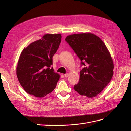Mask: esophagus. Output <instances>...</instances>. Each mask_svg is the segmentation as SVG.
Returning <instances> with one entry per match:
<instances>
[{
  "label": "esophagus",
  "mask_w": 131,
  "mask_h": 131,
  "mask_svg": "<svg viewBox=\"0 0 131 131\" xmlns=\"http://www.w3.org/2000/svg\"><path fill=\"white\" fill-rule=\"evenodd\" d=\"M68 76H69V74L68 73H66V74H64V77H66V78L68 77Z\"/></svg>",
  "instance_id": "obj_1"
}]
</instances>
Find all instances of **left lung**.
Listing matches in <instances>:
<instances>
[{
  "instance_id": "1",
  "label": "left lung",
  "mask_w": 131,
  "mask_h": 131,
  "mask_svg": "<svg viewBox=\"0 0 131 131\" xmlns=\"http://www.w3.org/2000/svg\"><path fill=\"white\" fill-rule=\"evenodd\" d=\"M66 41L84 66L74 90L81 96L96 97L108 85L114 73V63L108 48L100 38L91 33L69 35Z\"/></svg>"
}]
</instances>
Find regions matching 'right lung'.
Here are the masks:
<instances>
[{"label":"right lung","instance_id":"obj_1","mask_svg":"<svg viewBox=\"0 0 131 131\" xmlns=\"http://www.w3.org/2000/svg\"><path fill=\"white\" fill-rule=\"evenodd\" d=\"M61 34H46L23 49L16 68L18 80L26 92L42 98L55 89L59 75L51 68L61 41Z\"/></svg>","mask_w":131,"mask_h":131}]
</instances>
